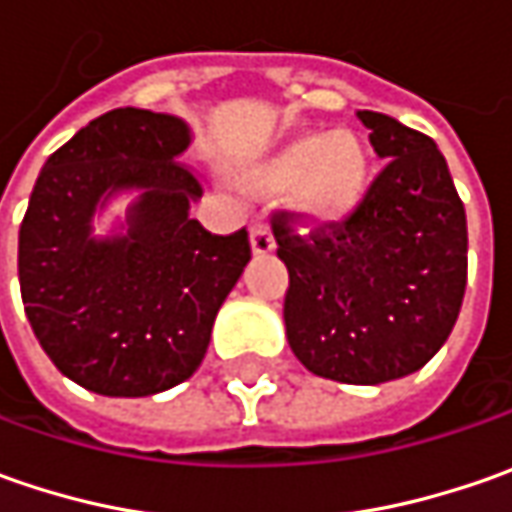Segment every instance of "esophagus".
<instances>
[{"label": "esophagus", "instance_id": "1", "mask_svg": "<svg viewBox=\"0 0 512 512\" xmlns=\"http://www.w3.org/2000/svg\"><path fill=\"white\" fill-rule=\"evenodd\" d=\"M273 233H270V227L265 222H256V225L250 227V250H253V256H267V253H273Z\"/></svg>", "mask_w": 512, "mask_h": 512}]
</instances>
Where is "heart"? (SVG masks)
<instances>
[{"mask_svg":"<svg viewBox=\"0 0 512 512\" xmlns=\"http://www.w3.org/2000/svg\"><path fill=\"white\" fill-rule=\"evenodd\" d=\"M256 187L290 190L310 227L344 222L362 205L370 187V156L353 133H307L247 173Z\"/></svg>","mask_w":512,"mask_h":512,"instance_id":"obj_1","label":"heart"}]
</instances>
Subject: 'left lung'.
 <instances>
[{
    "mask_svg": "<svg viewBox=\"0 0 512 512\" xmlns=\"http://www.w3.org/2000/svg\"><path fill=\"white\" fill-rule=\"evenodd\" d=\"M387 159L344 225L310 239L273 219L290 273L285 330L310 373L382 384L430 362L459 319L467 285V216L442 150L393 116L359 110Z\"/></svg>",
    "mask_w": 512,
    "mask_h": 512,
    "instance_id": "left-lung-1",
    "label": "left lung"
}]
</instances>
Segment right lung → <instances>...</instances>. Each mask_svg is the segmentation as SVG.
Returning <instances> with one entry per match:
<instances>
[{"label": "right lung", "instance_id": "obj_1", "mask_svg": "<svg viewBox=\"0 0 512 512\" xmlns=\"http://www.w3.org/2000/svg\"><path fill=\"white\" fill-rule=\"evenodd\" d=\"M185 119L116 108L56 150L19 227L28 322L62 376L90 393L139 399L196 373L227 293L250 262L247 230L213 236L179 162ZM128 198L105 237L92 219Z\"/></svg>", "mask_w": 512, "mask_h": 512}]
</instances>
